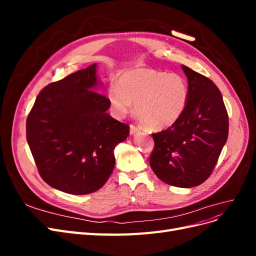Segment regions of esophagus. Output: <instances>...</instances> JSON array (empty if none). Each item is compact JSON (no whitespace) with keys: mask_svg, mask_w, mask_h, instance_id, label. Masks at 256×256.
<instances>
[{"mask_svg":"<svg viewBox=\"0 0 256 256\" xmlns=\"http://www.w3.org/2000/svg\"><path fill=\"white\" fill-rule=\"evenodd\" d=\"M138 132V128L134 125H130V134L131 136H134Z\"/></svg>","mask_w":256,"mask_h":256,"instance_id":"obj_1","label":"esophagus"}]
</instances>
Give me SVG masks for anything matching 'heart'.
Wrapping results in <instances>:
<instances>
[{
	"mask_svg": "<svg viewBox=\"0 0 256 256\" xmlns=\"http://www.w3.org/2000/svg\"><path fill=\"white\" fill-rule=\"evenodd\" d=\"M108 99L116 116L125 118L134 110L152 130H164L180 118L188 102V85L182 76L150 68L124 72L118 85L108 90Z\"/></svg>",
	"mask_w": 256,
	"mask_h": 256,
	"instance_id": "b5f03b06",
	"label": "heart"
}]
</instances>
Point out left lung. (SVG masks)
<instances>
[{
  "label": "left lung",
  "instance_id": "left-lung-1",
  "mask_svg": "<svg viewBox=\"0 0 256 256\" xmlns=\"http://www.w3.org/2000/svg\"><path fill=\"white\" fill-rule=\"evenodd\" d=\"M188 79V102L173 126L154 134L150 164L159 180L192 188L210 176L228 136V116L219 88L182 65Z\"/></svg>",
  "mask_w": 256,
  "mask_h": 256
}]
</instances>
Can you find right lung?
Returning a JSON list of instances; mask_svg holds the SVG:
<instances>
[{
    "label": "right lung",
    "mask_w": 256,
    "mask_h": 256,
    "mask_svg": "<svg viewBox=\"0 0 256 256\" xmlns=\"http://www.w3.org/2000/svg\"><path fill=\"white\" fill-rule=\"evenodd\" d=\"M97 64L53 82L38 94L26 120V140L42 180L83 196L99 190L115 166L114 148L129 126L106 113Z\"/></svg>",
    "instance_id": "1"
}]
</instances>
